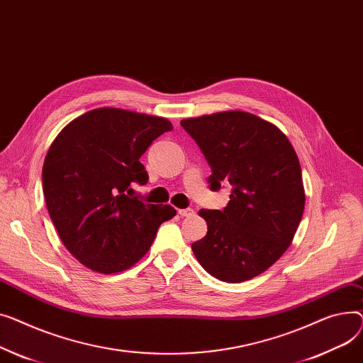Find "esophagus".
<instances>
[{
	"instance_id": "34e87169",
	"label": "esophagus",
	"mask_w": 363,
	"mask_h": 363,
	"mask_svg": "<svg viewBox=\"0 0 363 363\" xmlns=\"http://www.w3.org/2000/svg\"><path fill=\"white\" fill-rule=\"evenodd\" d=\"M179 216L180 217H194L195 211L191 208H186V209H179Z\"/></svg>"
}]
</instances>
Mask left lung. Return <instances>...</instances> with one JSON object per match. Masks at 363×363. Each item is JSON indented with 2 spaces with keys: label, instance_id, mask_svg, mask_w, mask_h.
<instances>
[{
  "label": "left lung",
  "instance_id": "left-lung-1",
  "mask_svg": "<svg viewBox=\"0 0 363 363\" xmlns=\"http://www.w3.org/2000/svg\"><path fill=\"white\" fill-rule=\"evenodd\" d=\"M203 152L209 187L233 186L223 211L201 209L206 236L191 245L216 279L242 283L281 258L305 209L301 162L287 136L245 111H221L180 121Z\"/></svg>",
  "mask_w": 363,
  "mask_h": 363
}]
</instances>
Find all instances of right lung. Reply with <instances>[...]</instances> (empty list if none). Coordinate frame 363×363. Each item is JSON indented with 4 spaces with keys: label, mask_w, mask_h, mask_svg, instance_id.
Instances as JSON below:
<instances>
[{
    "label": "right lung",
    "mask_w": 363,
    "mask_h": 363,
    "mask_svg": "<svg viewBox=\"0 0 363 363\" xmlns=\"http://www.w3.org/2000/svg\"><path fill=\"white\" fill-rule=\"evenodd\" d=\"M173 130L167 118L121 108H95L70 121L51 143L42 187L62 245L86 268L116 274L151 247L172 205L133 196L147 173L139 158L158 136Z\"/></svg>",
    "instance_id": "right-lung-1"
}]
</instances>
